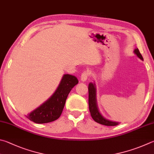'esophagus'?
<instances>
[{
  "instance_id": "1",
  "label": "esophagus",
  "mask_w": 154,
  "mask_h": 154,
  "mask_svg": "<svg viewBox=\"0 0 154 154\" xmlns=\"http://www.w3.org/2000/svg\"><path fill=\"white\" fill-rule=\"evenodd\" d=\"M89 77V73L88 72H83V73L81 75V81L82 82H85V81L88 79Z\"/></svg>"
}]
</instances>
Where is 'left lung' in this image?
Returning a JSON list of instances; mask_svg holds the SVG:
<instances>
[{
  "label": "left lung",
  "mask_w": 154,
  "mask_h": 154,
  "mask_svg": "<svg viewBox=\"0 0 154 154\" xmlns=\"http://www.w3.org/2000/svg\"><path fill=\"white\" fill-rule=\"evenodd\" d=\"M134 53L143 60V58L142 57L140 52L138 48H135L134 50ZM88 91H89V109L90 112V114L95 121L97 123H100L106 126H116L118 125L119 122L111 121L110 120L105 119L99 112L97 108V102H96V89L94 83H90L88 85Z\"/></svg>",
  "instance_id": "1"
}]
</instances>
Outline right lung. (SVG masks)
Segmentation results:
<instances>
[{
  "mask_svg": "<svg viewBox=\"0 0 154 154\" xmlns=\"http://www.w3.org/2000/svg\"><path fill=\"white\" fill-rule=\"evenodd\" d=\"M73 75H63L59 85L52 96L44 104L32 111L27 117L30 121L38 124L48 123L59 118L63 112L66 100L70 91L78 83Z\"/></svg>",
  "mask_w": 154,
  "mask_h": 154,
  "instance_id": "1",
  "label": "right lung"
}]
</instances>
